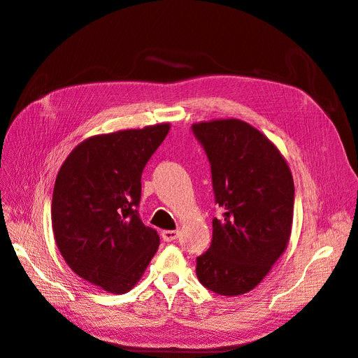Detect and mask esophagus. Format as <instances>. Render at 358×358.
<instances>
[{"instance_id": "34e87169", "label": "esophagus", "mask_w": 358, "mask_h": 358, "mask_svg": "<svg viewBox=\"0 0 358 358\" xmlns=\"http://www.w3.org/2000/svg\"><path fill=\"white\" fill-rule=\"evenodd\" d=\"M178 236H180V232L176 229V231H162V238H163V241H173V240H177L178 238Z\"/></svg>"}]
</instances>
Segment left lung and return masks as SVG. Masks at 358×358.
I'll use <instances>...</instances> for the list:
<instances>
[{
    "label": "left lung",
    "instance_id": "8db88e82",
    "mask_svg": "<svg viewBox=\"0 0 358 358\" xmlns=\"http://www.w3.org/2000/svg\"><path fill=\"white\" fill-rule=\"evenodd\" d=\"M211 168L213 238L196 258V275L207 289L241 295L267 275L288 246L294 214V181L279 150L240 120L193 124Z\"/></svg>",
    "mask_w": 358,
    "mask_h": 358
}]
</instances>
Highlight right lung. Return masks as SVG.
Wrapping results in <instances>:
<instances>
[{"label":"right lung","mask_w":358,"mask_h":358,"mask_svg":"<svg viewBox=\"0 0 358 358\" xmlns=\"http://www.w3.org/2000/svg\"><path fill=\"white\" fill-rule=\"evenodd\" d=\"M169 124L97 135L61 166L52 195L57 246L79 278L112 294L141 279L159 234L139 217L141 177Z\"/></svg>","instance_id":"add662e5"}]
</instances>
